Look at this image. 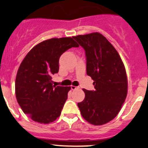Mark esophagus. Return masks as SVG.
I'll return each mask as SVG.
<instances>
[{
	"label": "esophagus",
	"mask_w": 148,
	"mask_h": 148,
	"mask_svg": "<svg viewBox=\"0 0 148 148\" xmlns=\"http://www.w3.org/2000/svg\"><path fill=\"white\" fill-rule=\"evenodd\" d=\"M79 88V87L78 86H71V90H76V89Z\"/></svg>",
	"instance_id": "1"
}]
</instances>
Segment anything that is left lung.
Instances as JSON below:
<instances>
[{"label": "left lung", "mask_w": 148, "mask_h": 148, "mask_svg": "<svg viewBox=\"0 0 148 148\" xmlns=\"http://www.w3.org/2000/svg\"><path fill=\"white\" fill-rule=\"evenodd\" d=\"M85 50L86 74L94 81L95 90L83 89L85 98L78 103L88 122L103 125L112 120L127 95L126 69L119 53L101 34L73 37Z\"/></svg>", "instance_id": "1"}]
</instances>
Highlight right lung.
<instances>
[{
	"label": "right lung",
	"instance_id": "obj_1",
	"mask_svg": "<svg viewBox=\"0 0 148 148\" xmlns=\"http://www.w3.org/2000/svg\"><path fill=\"white\" fill-rule=\"evenodd\" d=\"M79 45L71 37L50 38L35 45L24 58L15 80L16 98L24 114L33 121L49 124L59 117L69 86L53 85L62 53Z\"/></svg>",
	"mask_w": 148,
	"mask_h": 148
}]
</instances>
